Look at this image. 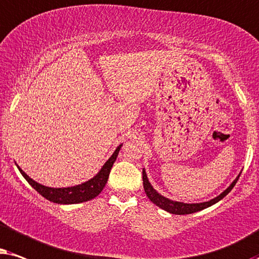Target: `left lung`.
I'll list each match as a JSON object with an SVG mask.
<instances>
[{
	"instance_id": "1",
	"label": "left lung",
	"mask_w": 259,
	"mask_h": 259,
	"mask_svg": "<svg viewBox=\"0 0 259 259\" xmlns=\"http://www.w3.org/2000/svg\"><path fill=\"white\" fill-rule=\"evenodd\" d=\"M240 174L238 175L236 178V180H234L232 184H231L229 187H227L225 191H224L222 194L215 196L214 199L209 200V201H206V202H200V204H185V202H180V201H173V200L165 198V196L161 195L160 193L155 191L153 188V186L148 180L147 178V173L146 170L143 169V187H144V192H146V194L148 198L150 199L151 202H154L155 205L158 206V207L164 209V211L169 212V213H173V214H191V213H195L198 211H201V209L204 208H207L209 206L217 204V202L220 201L224 196H226L229 193L231 192V189L234 187V185L237 184L238 179H239Z\"/></svg>"
}]
</instances>
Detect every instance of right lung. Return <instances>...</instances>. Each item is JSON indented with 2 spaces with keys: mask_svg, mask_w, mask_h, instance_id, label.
Segmentation results:
<instances>
[{
  "mask_svg": "<svg viewBox=\"0 0 259 259\" xmlns=\"http://www.w3.org/2000/svg\"><path fill=\"white\" fill-rule=\"evenodd\" d=\"M120 146L117 147L115 153L111 155V157L105 162L104 165L102 167V169L98 171V174L91 179V180L84 182L81 185L73 186V187H66V188H52L46 187V186L40 185L39 182L34 181L33 179H30L21 168L17 165L20 173L22 174V177L28 181V184L35 189V191L50 200L55 204H61V205H70V204H79V202L89 201V200L94 199L97 196L99 193L103 191V188L105 187V184L108 182L110 170H111L113 163H115L117 155L119 153Z\"/></svg>",
  "mask_w": 259,
  "mask_h": 259,
  "instance_id": "right-lung-1",
  "label": "right lung"
}]
</instances>
